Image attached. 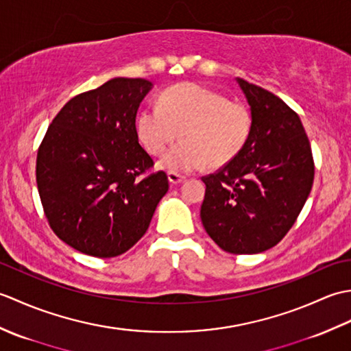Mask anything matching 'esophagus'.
<instances>
[{"label":"esophagus","mask_w":351,"mask_h":351,"mask_svg":"<svg viewBox=\"0 0 351 351\" xmlns=\"http://www.w3.org/2000/svg\"><path fill=\"white\" fill-rule=\"evenodd\" d=\"M167 178H169V182H170V184H173V185H176V184H181V182L184 181V176L178 175V173H171V171H169V173H167Z\"/></svg>","instance_id":"esophagus-1"}]
</instances>
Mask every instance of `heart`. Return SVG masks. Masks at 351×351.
I'll use <instances>...</instances> for the list:
<instances>
[{
  "mask_svg": "<svg viewBox=\"0 0 351 351\" xmlns=\"http://www.w3.org/2000/svg\"><path fill=\"white\" fill-rule=\"evenodd\" d=\"M252 126L247 107L195 83L170 87L161 106H146L137 119L138 138L154 155H161L181 132L184 140L160 161L171 173H190L206 162L213 169L226 166L247 145Z\"/></svg>",
  "mask_w": 351,
  "mask_h": 351,
  "instance_id": "obj_1",
  "label": "heart"
}]
</instances>
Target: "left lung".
Segmentation results:
<instances>
[{
	"mask_svg": "<svg viewBox=\"0 0 351 351\" xmlns=\"http://www.w3.org/2000/svg\"><path fill=\"white\" fill-rule=\"evenodd\" d=\"M237 83L250 106L252 134L235 160L202 178L200 219L220 249L253 255L278 244L299 217L314 182V158L295 111L263 87Z\"/></svg>",
	"mask_w": 351,
	"mask_h": 351,
	"instance_id": "left-lung-1",
	"label": "left lung"
}]
</instances>
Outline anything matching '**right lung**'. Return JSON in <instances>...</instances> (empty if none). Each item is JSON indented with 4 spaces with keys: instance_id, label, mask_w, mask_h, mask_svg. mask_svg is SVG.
<instances>
[{
    "instance_id": "1",
    "label": "right lung",
    "mask_w": 351,
    "mask_h": 351,
    "mask_svg": "<svg viewBox=\"0 0 351 351\" xmlns=\"http://www.w3.org/2000/svg\"><path fill=\"white\" fill-rule=\"evenodd\" d=\"M113 78L58 111L37 151L36 181L51 229L96 258L122 255L149 228L169 190L164 171L138 143L136 117L152 88Z\"/></svg>"
}]
</instances>
